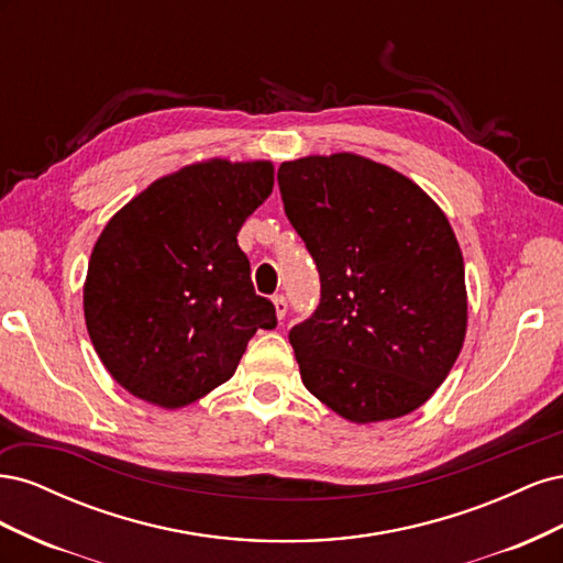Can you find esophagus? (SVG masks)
<instances>
[{
    "instance_id": "1",
    "label": "esophagus",
    "mask_w": 563,
    "mask_h": 563,
    "mask_svg": "<svg viewBox=\"0 0 563 563\" xmlns=\"http://www.w3.org/2000/svg\"><path fill=\"white\" fill-rule=\"evenodd\" d=\"M272 302H275V312H277V319H284L286 317V310H288V300L279 294L272 298Z\"/></svg>"
}]
</instances>
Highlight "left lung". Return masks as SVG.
<instances>
[{"instance_id":"obj_1","label":"left lung","mask_w":563,"mask_h":563,"mask_svg":"<svg viewBox=\"0 0 563 563\" xmlns=\"http://www.w3.org/2000/svg\"><path fill=\"white\" fill-rule=\"evenodd\" d=\"M277 180L321 282L317 310L288 333L305 387L360 424L416 411L467 331L449 218L413 180L350 152L284 162Z\"/></svg>"}]
</instances>
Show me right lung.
Listing matches in <instances>:
<instances>
[{
	"instance_id": "1",
	"label": "right lung",
	"mask_w": 563,
	"mask_h": 563,
	"mask_svg": "<svg viewBox=\"0 0 563 563\" xmlns=\"http://www.w3.org/2000/svg\"><path fill=\"white\" fill-rule=\"evenodd\" d=\"M272 185L269 162L190 164L152 183L100 232L84 317L100 362L133 397L192 404L232 378L255 331L277 327L236 244Z\"/></svg>"
}]
</instances>
